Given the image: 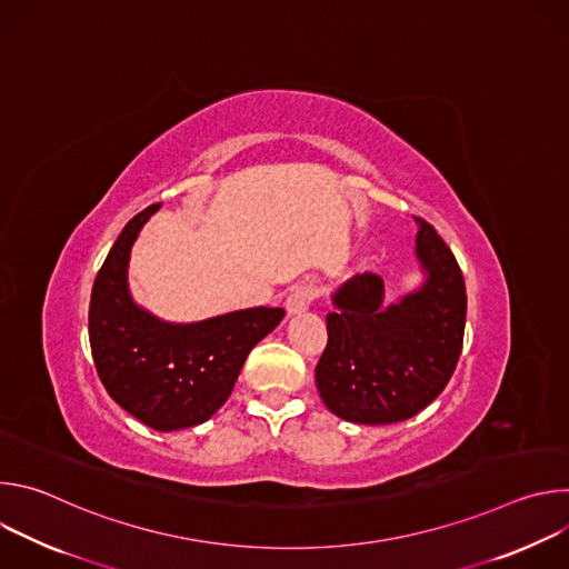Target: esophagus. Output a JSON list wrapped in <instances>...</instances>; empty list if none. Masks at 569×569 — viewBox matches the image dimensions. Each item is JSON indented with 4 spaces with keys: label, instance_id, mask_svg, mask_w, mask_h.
Instances as JSON below:
<instances>
[{
    "label": "esophagus",
    "instance_id": "obj_1",
    "mask_svg": "<svg viewBox=\"0 0 569 569\" xmlns=\"http://www.w3.org/2000/svg\"><path fill=\"white\" fill-rule=\"evenodd\" d=\"M315 297H317V290H315L312 283H308V281L297 283V286L290 290L288 299H286V310H288V315H297V312L308 310V306L315 301Z\"/></svg>",
    "mask_w": 569,
    "mask_h": 569
}]
</instances>
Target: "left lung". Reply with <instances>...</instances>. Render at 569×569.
<instances>
[{
  "label": "left lung",
  "mask_w": 569,
  "mask_h": 569,
  "mask_svg": "<svg viewBox=\"0 0 569 569\" xmlns=\"http://www.w3.org/2000/svg\"><path fill=\"white\" fill-rule=\"evenodd\" d=\"M417 254L426 286L387 310L382 279L365 272L333 297L329 342L315 382L327 408L345 421L387 426L419 415L455 373L466 327V283L437 229L417 218Z\"/></svg>",
  "instance_id": "obj_1"
}]
</instances>
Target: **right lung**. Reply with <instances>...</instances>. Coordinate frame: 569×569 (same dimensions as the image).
Masks as SVG:
<instances>
[{
  "mask_svg": "<svg viewBox=\"0 0 569 569\" xmlns=\"http://www.w3.org/2000/svg\"><path fill=\"white\" fill-rule=\"evenodd\" d=\"M159 209L139 211L101 266L90 301V347L101 382L126 412L152 430L198 426L229 398L250 351L283 319V308H248L198 323H167L128 292L130 248Z\"/></svg>",
  "mask_w": 569,
  "mask_h": 569,
  "instance_id": "1",
  "label": "right lung"
}]
</instances>
